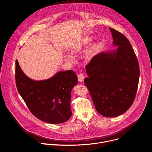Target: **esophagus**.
Here are the masks:
<instances>
[{"mask_svg": "<svg viewBox=\"0 0 152 152\" xmlns=\"http://www.w3.org/2000/svg\"><path fill=\"white\" fill-rule=\"evenodd\" d=\"M77 78H78V80H79V82H83V80H84V78H85L83 74V73H79V74L77 75Z\"/></svg>", "mask_w": 152, "mask_h": 152, "instance_id": "34e87169", "label": "esophagus"}]
</instances>
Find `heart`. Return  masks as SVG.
Instances as JSON below:
<instances>
[{
	"mask_svg": "<svg viewBox=\"0 0 152 152\" xmlns=\"http://www.w3.org/2000/svg\"><path fill=\"white\" fill-rule=\"evenodd\" d=\"M91 41V38L90 37H86L84 38L83 39H82L80 41H79V42H77V43H76L75 45H74L72 49L71 50L72 52V53H76L77 52H78L79 51H80L85 46L87 45L88 43ZM93 53V50H90L88 54H87V56L88 58H90L92 56ZM66 58L68 59H69L70 61H73L74 59L72 57V56H71L70 55H66Z\"/></svg>",
	"mask_w": 152,
	"mask_h": 152,
	"instance_id": "obj_1",
	"label": "heart"
}]
</instances>
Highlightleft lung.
Here are the masks:
<instances>
[{"label":"left lung","mask_w":152,"mask_h":152,"mask_svg":"<svg viewBox=\"0 0 152 152\" xmlns=\"http://www.w3.org/2000/svg\"><path fill=\"white\" fill-rule=\"evenodd\" d=\"M115 51L94 56L85 67L84 79L97 111L103 116L123 114L132 104L140 77L138 61L128 39L110 28Z\"/></svg>","instance_id":"8db88e82"}]
</instances>
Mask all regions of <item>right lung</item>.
<instances>
[{
  "instance_id": "add662e5",
  "label": "right lung",
  "mask_w": 152,
  "mask_h": 152,
  "mask_svg": "<svg viewBox=\"0 0 152 152\" xmlns=\"http://www.w3.org/2000/svg\"><path fill=\"white\" fill-rule=\"evenodd\" d=\"M15 79L19 94L37 118L59 124L70 118L71 91L78 81L73 71L59 72L48 80L35 81L25 75L16 60Z\"/></svg>"
}]
</instances>
